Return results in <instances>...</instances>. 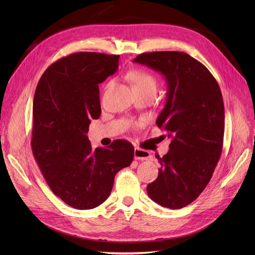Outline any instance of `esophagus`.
I'll return each mask as SVG.
<instances>
[{"label":"esophagus","instance_id":"34e87169","mask_svg":"<svg viewBox=\"0 0 255 255\" xmlns=\"http://www.w3.org/2000/svg\"><path fill=\"white\" fill-rule=\"evenodd\" d=\"M134 158L138 160H148L151 158V154L149 151L141 150L139 148H135L134 150Z\"/></svg>","mask_w":255,"mask_h":255}]
</instances>
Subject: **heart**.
Listing matches in <instances>:
<instances>
[{
  "label": "heart",
  "instance_id": "heart-1",
  "mask_svg": "<svg viewBox=\"0 0 255 255\" xmlns=\"http://www.w3.org/2000/svg\"><path fill=\"white\" fill-rule=\"evenodd\" d=\"M128 78L133 85L134 90H151L156 91L157 82L154 76L141 69H136V70L129 71L128 74ZM113 83L107 85L106 88H110Z\"/></svg>",
  "mask_w": 255,
  "mask_h": 255
}]
</instances>
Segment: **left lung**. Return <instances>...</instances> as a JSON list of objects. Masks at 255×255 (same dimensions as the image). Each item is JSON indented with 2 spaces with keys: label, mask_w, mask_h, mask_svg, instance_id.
Listing matches in <instances>:
<instances>
[{
  "label": "left lung",
  "mask_w": 255,
  "mask_h": 255,
  "mask_svg": "<svg viewBox=\"0 0 255 255\" xmlns=\"http://www.w3.org/2000/svg\"><path fill=\"white\" fill-rule=\"evenodd\" d=\"M165 76L167 98L156 120L171 139L169 151L157 157V179L146 186L159 205L177 210L204 190L219 161L225 134L221 90L207 68L176 51L142 53L134 60Z\"/></svg>",
  "instance_id": "obj_1"
}]
</instances>
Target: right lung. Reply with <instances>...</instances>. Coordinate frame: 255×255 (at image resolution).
<instances>
[{"instance_id":"obj_1","label":"right lung","mask_w":255,"mask_h":255,"mask_svg":"<svg viewBox=\"0 0 255 255\" xmlns=\"http://www.w3.org/2000/svg\"><path fill=\"white\" fill-rule=\"evenodd\" d=\"M118 65L119 55L74 53L51 65L35 91L33 154L54 194L78 210L102 204L116 173L133 161L128 141L94 150L87 136L91 120L101 115L99 84Z\"/></svg>"}]
</instances>
